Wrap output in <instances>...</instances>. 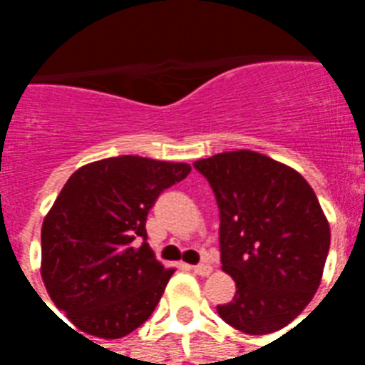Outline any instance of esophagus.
<instances>
[{
	"label": "esophagus",
	"mask_w": 365,
	"mask_h": 365,
	"mask_svg": "<svg viewBox=\"0 0 365 365\" xmlns=\"http://www.w3.org/2000/svg\"><path fill=\"white\" fill-rule=\"evenodd\" d=\"M191 269H193V274L197 275H209L213 268H211L209 264H197V266H191Z\"/></svg>",
	"instance_id": "obj_1"
}]
</instances>
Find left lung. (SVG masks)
Returning a JSON list of instances; mask_svg holds the SVG:
<instances>
[{
  "label": "left lung",
  "instance_id": "1",
  "mask_svg": "<svg viewBox=\"0 0 365 365\" xmlns=\"http://www.w3.org/2000/svg\"><path fill=\"white\" fill-rule=\"evenodd\" d=\"M193 168L217 199L222 269L237 295L217 311L246 334L287 327L319 289L330 229L295 170L252 150L215 154Z\"/></svg>",
  "mask_w": 365,
  "mask_h": 365
}]
</instances>
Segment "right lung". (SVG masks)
Instances as JSON below:
<instances>
[{
    "label": "right lung",
    "mask_w": 365,
    "mask_h": 365,
    "mask_svg": "<svg viewBox=\"0 0 365 365\" xmlns=\"http://www.w3.org/2000/svg\"><path fill=\"white\" fill-rule=\"evenodd\" d=\"M190 172L187 164L115 156L70 175L44 217L41 274L76 329L120 338L150 317L174 269L154 258L146 217Z\"/></svg>",
    "instance_id": "add662e5"
}]
</instances>
